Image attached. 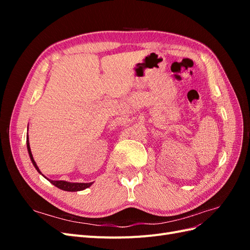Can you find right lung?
<instances>
[{
	"label": "right lung",
	"instance_id": "obj_1",
	"mask_svg": "<svg viewBox=\"0 0 250 250\" xmlns=\"http://www.w3.org/2000/svg\"><path fill=\"white\" fill-rule=\"evenodd\" d=\"M27 148H28V152H29V155H30V158H31L32 161V164L35 167V169L39 171L41 174L42 172L40 171L39 167H37L36 163L34 162L33 160V156H32V153H31V149H30V145H29V141L27 139ZM48 179V178H47ZM51 184L54 185L55 187H57L58 188H62V190L63 191H69V192H76V191H81V190H84V188H88L92 186L93 183H88V184H80V183H67V181H63V180H50L48 179Z\"/></svg>",
	"mask_w": 250,
	"mask_h": 250
}]
</instances>
